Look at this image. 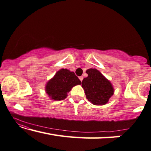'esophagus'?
I'll return each mask as SVG.
<instances>
[{
  "label": "esophagus",
  "instance_id": "esophagus-1",
  "mask_svg": "<svg viewBox=\"0 0 151 151\" xmlns=\"http://www.w3.org/2000/svg\"><path fill=\"white\" fill-rule=\"evenodd\" d=\"M79 79H80L81 81H82L83 79V76H79Z\"/></svg>",
  "mask_w": 151,
  "mask_h": 151
}]
</instances>
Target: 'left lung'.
<instances>
[{
  "label": "left lung",
  "instance_id": "left-lung-1",
  "mask_svg": "<svg viewBox=\"0 0 151 151\" xmlns=\"http://www.w3.org/2000/svg\"><path fill=\"white\" fill-rule=\"evenodd\" d=\"M87 77L83 78L82 87L86 98L91 104L104 105L114 94V87L111 82L96 68L86 70Z\"/></svg>",
  "mask_w": 151,
  "mask_h": 151
}]
</instances>
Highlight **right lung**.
Segmentation results:
<instances>
[{
	"instance_id": "right-lung-1",
	"label": "right lung",
	"mask_w": 151,
	"mask_h": 151,
	"mask_svg": "<svg viewBox=\"0 0 151 151\" xmlns=\"http://www.w3.org/2000/svg\"><path fill=\"white\" fill-rule=\"evenodd\" d=\"M81 81L74 72L62 68L49 80L45 85V91L52 100H64L73 87L81 85Z\"/></svg>"
}]
</instances>
